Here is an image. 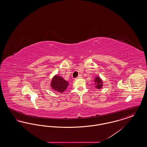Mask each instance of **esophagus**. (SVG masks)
I'll list each match as a JSON object with an SVG mask.
<instances>
[{
	"label": "esophagus",
	"instance_id": "1",
	"mask_svg": "<svg viewBox=\"0 0 147 147\" xmlns=\"http://www.w3.org/2000/svg\"><path fill=\"white\" fill-rule=\"evenodd\" d=\"M82 77V76L80 74V75H79V76H78V77H77V78H81Z\"/></svg>",
	"mask_w": 147,
	"mask_h": 147
}]
</instances>
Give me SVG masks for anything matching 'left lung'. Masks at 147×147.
Masks as SVG:
<instances>
[{
	"label": "left lung",
	"instance_id": "left-lung-1",
	"mask_svg": "<svg viewBox=\"0 0 147 147\" xmlns=\"http://www.w3.org/2000/svg\"><path fill=\"white\" fill-rule=\"evenodd\" d=\"M95 82H96V83H97V85L96 86V88L101 89L102 88V80L100 79V78H98V77L96 78V79L95 80Z\"/></svg>",
	"mask_w": 147,
	"mask_h": 147
}]
</instances>
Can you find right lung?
<instances>
[{"mask_svg": "<svg viewBox=\"0 0 147 147\" xmlns=\"http://www.w3.org/2000/svg\"><path fill=\"white\" fill-rule=\"evenodd\" d=\"M51 86L53 90L59 92H63L67 89L68 83L61 77L55 76L51 82Z\"/></svg>", "mask_w": 147, "mask_h": 147, "instance_id": "1", "label": "right lung"}]
</instances>
